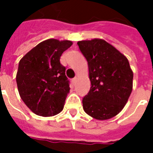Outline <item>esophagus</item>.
Returning a JSON list of instances; mask_svg holds the SVG:
<instances>
[{
	"label": "esophagus",
	"instance_id": "esophagus-1",
	"mask_svg": "<svg viewBox=\"0 0 153 153\" xmlns=\"http://www.w3.org/2000/svg\"><path fill=\"white\" fill-rule=\"evenodd\" d=\"M76 81H77V77H74L73 79H72V83H73L74 85L76 83Z\"/></svg>",
	"mask_w": 153,
	"mask_h": 153
}]
</instances>
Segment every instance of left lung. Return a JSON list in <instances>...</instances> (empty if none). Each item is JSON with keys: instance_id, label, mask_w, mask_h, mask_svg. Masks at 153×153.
Segmentation results:
<instances>
[{"instance_id": "left-lung-1", "label": "left lung", "mask_w": 153, "mask_h": 153, "mask_svg": "<svg viewBox=\"0 0 153 153\" xmlns=\"http://www.w3.org/2000/svg\"><path fill=\"white\" fill-rule=\"evenodd\" d=\"M77 44L88 61L91 81L83 98V110L96 120L112 118L124 108L133 89L134 74L128 59L103 39Z\"/></svg>"}]
</instances>
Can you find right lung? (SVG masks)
<instances>
[{"mask_svg": "<svg viewBox=\"0 0 153 153\" xmlns=\"http://www.w3.org/2000/svg\"><path fill=\"white\" fill-rule=\"evenodd\" d=\"M72 44L69 40L47 39L19 60L16 74L19 93L36 115L53 116L63 110L70 88L60 59Z\"/></svg>", "mask_w": 153, "mask_h": 153, "instance_id": "obj_1", "label": "right lung"}]
</instances>
